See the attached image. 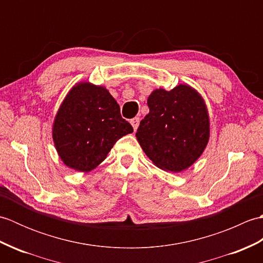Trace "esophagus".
<instances>
[{
    "mask_svg": "<svg viewBox=\"0 0 263 263\" xmlns=\"http://www.w3.org/2000/svg\"><path fill=\"white\" fill-rule=\"evenodd\" d=\"M130 123L132 124L133 128H135V131H136L137 128H138V126H139V123H140V119H139V117H135V119H132L130 121Z\"/></svg>",
    "mask_w": 263,
    "mask_h": 263,
    "instance_id": "1",
    "label": "esophagus"
}]
</instances>
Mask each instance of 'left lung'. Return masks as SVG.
Listing matches in <instances>:
<instances>
[{"mask_svg":"<svg viewBox=\"0 0 263 263\" xmlns=\"http://www.w3.org/2000/svg\"><path fill=\"white\" fill-rule=\"evenodd\" d=\"M149 113L136 137L159 168L178 173L202 155L209 140V115L203 98L187 85L156 89L148 97Z\"/></svg>","mask_w":263,"mask_h":263,"instance_id":"left-lung-1","label":"left lung"}]
</instances>
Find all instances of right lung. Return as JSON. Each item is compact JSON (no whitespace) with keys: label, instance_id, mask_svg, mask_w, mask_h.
<instances>
[{"label":"right lung","instance_id":"1","mask_svg":"<svg viewBox=\"0 0 263 263\" xmlns=\"http://www.w3.org/2000/svg\"><path fill=\"white\" fill-rule=\"evenodd\" d=\"M133 132L106 88L80 82L61 104L53 124L60 158L70 168L90 172L107 157L115 142Z\"/></svg>","mask_w":263,"mask_h":263}]
</instances>
